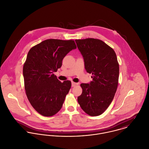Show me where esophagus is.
I'll list each match as a JSON object with an SVG mask.
<instances>
[{
    "mask_svg": "<svg viewBox=\"0 0 149 149\" xmlns=\"http://www.w3.org/2000/svg\"><path fill=\"white\" fill-rule=\"evenodd\" d=\"M78 85V83H74V82H72V87H75L76 86Z\"/></svg>",
    "mask_w": 149,
    "mask_h": 149,
    "instance_id": "34e87169",
    "label": "esophagus"
}]
</instances>
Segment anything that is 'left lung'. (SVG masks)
I'll return each instance as SVG.
<instances>
[{
	"label": "left lung",
	"instance_id": "left-lung-1",
	"mask_svg": "<svg viewBox=\"0 0 149 149\" xmlns=\"http://www.w3.org/2000/svg\"><path fill=\"white\" fill-rule=\"evenodd\" d=\"M87 73L93 74L89 84L82 83L83 92L77 100L88 115L102 114L109 106L116 92L119 64L116 52L103 41L93 38L75 40Z\"/></svg>",
	"mask_w": 149,
	"mask_h": 149
}]
</instances>
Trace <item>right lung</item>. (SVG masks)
<instances>
[{
  "instance_id": "add662e5",
  "label": "right lung",
  "mask_w": 149,
  "mask_h": 149,
  "mask_svg": "<svg viewBox=\"0 0 149 149\" xmlns=\"http://www.w3.org/2000/svg\"><path fill=\"white\" fill-rule=\"evenodd\" d=\"M76 49L73 40L51 39L29 51L23 66L25 90L30 103L41 115L52 116L62 108L71 81L61 82L54 72L61 67L66 55Z\"/></svg>"
}]
</instances>
